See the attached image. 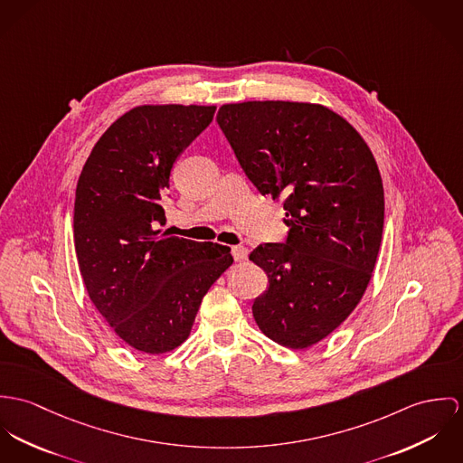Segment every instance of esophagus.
I'll return each instance as SVG.
<instances>
[{
	"mask_svg": "<svg viewBox=\"0 0 463 463\" xmlns=\"http://www.w3.org/2000/svg\"><path fill=\"white\" fill-rule=\"evenodd\" d=\"M231 254L234 257V260H247V257H249V250L245 249V247H241V245H238V247H232L231 249Z\"/></svg>",
	"mask_w": 463,
	"mask_h": 463,
	"instance_id": "34e87169",
	"label": "esophagus"
}]
</instances>
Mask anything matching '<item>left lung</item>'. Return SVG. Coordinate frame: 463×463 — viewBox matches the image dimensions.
Returning <instances> with one entry per match:
<instances>
[{
    "label": "left lung",
    "instance_id": "1",
    "mask_svg": "<svg viewBox=\"0 0 463 463\" xmlns=\"http://www.w3.org/2000/svg\"><path fill=\"white\" fill-rule=\"evenodd\" d=\"M216 120L249 179L286 211V243L257 247L268 275L252 312L271 341L306 350L359 306L383 231V184L359 131L323 104H222Z\"/></svg>",
    "mask_w": 463,
    "mask_h": 463
}]
</instances>
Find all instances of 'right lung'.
<instances>
[{
	"mask_svg": "<svg viewBox=\"0 0 463 463\" xmlns=\"http://www.w3.org/2000/svg\"><path fill=\"white\" fill-rule=\"evenodd\" d=\"M214 109L142 104L126 111L98 140L78 181L74 247L89 298L142 354L181 346L209 288L232 264L229 247L161 229L170 170Z\"/></svg>",
	"mask_w": 463,
	"mask_h": 463,
	"instance_id": "obj_1",
	"label": "right lung"
}]
</instances>
